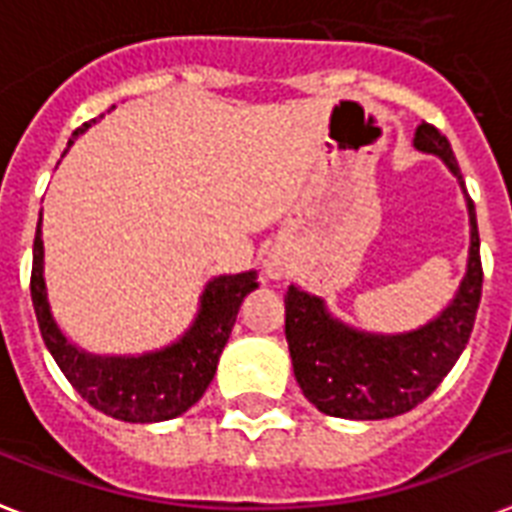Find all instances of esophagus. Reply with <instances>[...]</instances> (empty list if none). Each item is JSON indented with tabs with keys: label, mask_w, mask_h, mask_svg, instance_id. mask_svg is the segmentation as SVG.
<instances>
[{
	"label": "esophagus",
	"mask_w": 512,
	"mask_h": 512,
	"mask_svg": "<svg viewBox=\"0 0 512 512\" xmlns=\"http://www.w3.org/2000/svg\"><path fill=\"white\" fill-rule=\"evenodd\" d=\"M265 273H268L271 279H279V273H276V268H273V265H268V271H265Z\"/></svg>",
	"instance_id": "obj_1"
}]
</instances>
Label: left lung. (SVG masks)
I'll list each match as a JSON object with an SVG mask.
<instances>
[{
    "mask_svg": "<svg viewBox=\"0 0 512 512\" xmlns=\"http://www.w3.org/2000/svg\"><path fill=\"white\" fill-rule=\"evenodd\" d=\"M412 143L422 154L438 156L465 193L470 223L465 276L444 311L428 324L398 335L350 327L329 311L324 297L289 284L284 332L292 369L303 396L329 417L388 420L422 404L452 372L476 324L484 284L476 207L465 191L449 140L433 124L422 122Z\"/></svg>",
    "mask_w": 512,
    "mask_h": 512,
    "instance_id": "left-lung-1",
    "label": "left lung"
}]
</instances>
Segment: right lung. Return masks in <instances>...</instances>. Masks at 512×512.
I'll list each match as a JSON object with an SVG mask.
<instances>
[{"label": "right lung", "mask_w": 512, "mask_h": 512, "mask_svg": "<svg viewBox=\"0 0 512 512\" xmlns=\"http://www.w3.org/2000/svg\"><path fill=\"white\" fill-rule=\"evenodd\" d=\"M116 108V106H114ZM103 119V116H100ZM95 119L74 132V140L87 132ZM68 140V146H74ZM257 289V273H223L207 281L199 297V311L191 327L164 348L138 356H100L68 340L52 316L47 281H44L42 212L34 236V268H31V300L42 329L44 345L74 385L76 393L98 412L122 422H164L188 412L209 388L217 361L231 337L244 297Z\"/></svg>", "instance_id": "obj_1"}]
</instances>
